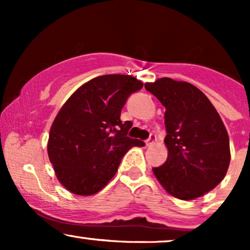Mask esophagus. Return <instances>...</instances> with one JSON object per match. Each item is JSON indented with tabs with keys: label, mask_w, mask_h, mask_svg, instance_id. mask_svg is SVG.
<instances>
[{
	"label": "esophagus",
	"mask_w": 250,
	"mask_h": 250,
	"mask_svg": "<svg viewBox=\"0 0 250 250\" xmlns=\"http://www.w3.org/2000/svg\"><path fill=\"white\" fill-rule=\"evenodd\" d=\"M156 140H157L156 135L150 134V136L148 137V140H147V141H146V143H147V146H151V145H154L155 142H156Z\"/></svg>",
	"instance_id": "1"
}]
</instances>
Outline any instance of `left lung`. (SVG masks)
<instances>
[{"instance_id": "8db88e82", "label": "left lung", "mask_w": 250, "mask_h": 250, "mask_svg": "<svg viewBox=\"0 0 250 250\" xmlns=\"http://www.w3.org/2000/svg\"><path fill=\"white\" fill-rule=\"evenodd\" d=\"M166 107L168 159L153 171L169 194L193 200L214 189L230 162L229 137L208 97L188 82L169 77L146 83Z\"/></svg>"}]
</instances>
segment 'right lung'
I'll return each instance as SVG.
<instances>
[{
  "label": "right lung",
  "mask_w": 250,
  "mask_h": 250,
  "mask_svg": "<svg viewBox=\"0 0 250 250\" xmlns=\"http://www.w3.org/2000/svg\"><path fill=\"white\" fill-rule=\"evenodd\" d=\"M143 84L130 75H103L80 87L51 125L48 155L57 179L76 195H93L113 179L121 159L145 142L128 136L121 121L128 97Z\"/></svg>",
  "instance_id": "obj_1"
}]
</instances>
